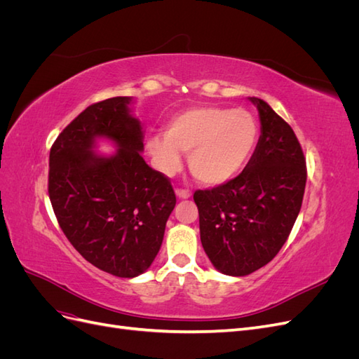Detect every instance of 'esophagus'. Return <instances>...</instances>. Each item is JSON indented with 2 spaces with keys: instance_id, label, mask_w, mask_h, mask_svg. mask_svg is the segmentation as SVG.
<instances>
[{
  "instance_id": "obj_1",
  "label": "esophagus",
  "mask_w": 359,
  "mask_h": 359,
  "mask_svg": "<svg viewBox=\"0 0 359 359\" xmlns=\"http://www.w3.org/2000/svg\"><path fill=\"white\" fill-rule=\"evenodd\" d=\"M175 193L180 199H189L191 196V193L189 190H184V189H177Z\"/></svg>"
}]
</instances>
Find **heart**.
Returning a JSON list of instances; mask_svg holds the SVG:
<instances>
[{
  "label": "heart",
  "mask_w": 359,
  "mask_h": 359,
  "mask_svg": "<svg viewBox=\"0 0 359 359\" xmlns=\"http://www.w3.org/2000/svg\"><path fill=\"white\" fill-rule=\"evenodd\" d=\"M257 137V121L248 111L196 106L173 115L165 135L151 137L147 149L168 175L181 168V153H190L191 175L203 186L219 187L247 166Z\"/></svg>",
  "instance_id": "b5f03b06"
}]
</instances>
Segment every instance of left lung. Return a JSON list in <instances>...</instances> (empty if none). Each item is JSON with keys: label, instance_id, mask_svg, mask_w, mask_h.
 I'll list each match as a JSON object with an SVG mask.
<instances>
[{"label": "left lung", "instance_id": "1", "mask_svg": "<svg viewBox=\"0 0 359 359\" xmlns=\"http://www.w3.org/2000/svg\"><path fill=\"white\" fill-rule=\"evenodd\" d=\"M250 100L260 119L252 158L232 181L193 196L206 256L215 269L235 277L276 257L295 224L307 181L306 157L292 127L266 102Z\"/></svg>", "mask_w": 359, "mask_h": 359}]
</instances>
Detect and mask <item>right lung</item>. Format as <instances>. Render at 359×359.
Wrapping results in <instances>:
<instances>
[{
    "label": "right lung",
    "instance_id": "add662e5",
    "mask_svg": "<svg viewBox=\"0 0 359 359\" xmlns=\"http://www.w3.org/2000/svg\"><path fill=\"white\" fill-rule=\"evenodd\" d=\"M130 103L112 97L88 106L49 154V199L64 235L90 264L121 278L153 264L177 203L169 178L140 154L144 130ZM97 138L111 140L116 153L97 155Z\"/></svg>",
    "mask_w": 359,
    "mask_h": 359
}]
</instances>
